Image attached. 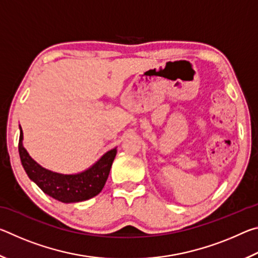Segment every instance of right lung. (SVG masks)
<instances>
[{"label": "right lung", "mask_w": 258, "mask_h": 258, "mask_svg": "<svg viewBox=\"0 0 258 258\" xmlns=\"http://www.w3.org/2000/svg\"><path fill=\"white\" fill-rule=\"evenodd\" d=\"M23 131L20 127L19 156L21 164L28 177L36 183L38 187L50 197L61 203H80L93 198L103 189L110 172L112 161L115 159L117 149L106 152L97 163L86 171L78 174H60L43 168L23 146Z\"/></svg>", "instance_id": "obj_1"}]
</instances>
